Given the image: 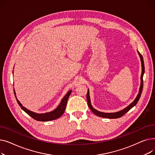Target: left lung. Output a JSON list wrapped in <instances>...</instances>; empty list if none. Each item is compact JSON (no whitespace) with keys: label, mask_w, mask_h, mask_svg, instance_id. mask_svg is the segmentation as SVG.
<instances>
[{"label":"left lung","mask_w":155,"mask_h":155,"mask_svg":"<svg viewBox=\"0 0 155 155\" xmlns=\"http://www.w3.org/2000/svg\"><path fill=\"white\" fill-rule=\"evenodd\" d=\"M137 53L139 54V56L140 57V60H141V67H142V71H141V85L140 87V90H139V92H138V94L137 95L136 99L134 100V101L130 104L128 106H127L126 108H124V109L121 110L120 111L116 112H112V113H107V112H100L99 110H97L96 109H95L91 104V98H90V95H89V90L88 89L87 91V104L89 108L92 111V112L97 116L99 117H104V118H108V119H117L119 117H120L123 116V115H124L126 112H127L130 109H132L134 106L136 105V104L137 103L138 101H139L141 93H142V91H143V75L144 73V61H143V58L142 55L141 54V53L138 51Z\"/></svg>","instance_id":"obj_1"}]
</instances>
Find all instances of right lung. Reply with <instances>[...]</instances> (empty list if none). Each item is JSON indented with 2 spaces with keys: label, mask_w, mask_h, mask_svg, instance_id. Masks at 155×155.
<instances>
[{
  "label": "right lung",
  "mask_w": 155,
  "mask_h": 155,
  "mask_svg": "<svg viewBox=\"0 0 155 155\" xmlns=\"http://www.w3.org/2000/svg\"><path fill=\"white\" fill-rule=\"evenodd\" d=\"M71 91L70 90L67 93V94L65 95L63 98L61 99V102L58 105V106L55 109H54L53 110H52L51 112H49L43 113V114H38V113H36L35 112L31 111V110H28V109H26L25 107L22 106V105L19 101V100L17 98V97H16V94H15V90L14 89V95L15 97V99H16V101H17L18 104L19 105V106L21 107V109L24 112L27 113L29 116H30L32 118H33L34 119H35L38 121H50V120L56 119L59 118L60 117H61L63 114L65 108H66L67 101L69 98L70 95L71 94Z\"/></svg>",
  "instance_id": "right-lung-1"
}]
</instances>
